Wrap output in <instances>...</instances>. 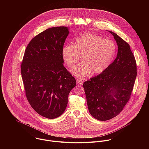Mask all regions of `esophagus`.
I'll return each mask as SVG.
<instances>
[{"mask_svg": "<svg viewBox=\"0 0 149 149\" xmlns=\"http://www.w3.org/2000/svg\"><path fill=\"white\" fill-rule=\"evenodd\" d=\"M77 83L79 85H82L83 84V80L81 79H77Z\"/></svg>", "mask_w": 149, "mask_h": 149, "instance_id": "obj_1", "label": "esophagus"}]
</instances>
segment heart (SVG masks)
<instances>
[{"instance_id": "1", "label": "heart", "mask_w": 149, "mask_h": 149, "mask_svg": "<svg viewBox=\"0 0 149 149\" xmlns=\"http://www.w3.org/2000/svg\"><path fill=\"white\" fill-rule=\"evenodd\" d=\"M116 52L115 43L93 33L84 34L77 37L72 45H66L62 49V57L66 64L72 68L81 55L84 63L71 70L77 77H86L93 72H103L114 59Z\"/></svg>"}]
</instances>
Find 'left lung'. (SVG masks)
<instances>
[{"label":"left lung","instance_id":"8db88e82","mask_svg":"<svg viewBox=\"0 0 149 149\" xmlns=\"http://www.w3.org/2000/svg\"><path fill=\"white\" fill-rule=\"evenodd\" d=\"M109 32L118 46L117 56L103 72L83 84L89 113L101 121L116 116L123 110L137 75L135 59L130 45L115 33Z\"/></svg>","mask_w":149,"mask_h":149}]
</instances>
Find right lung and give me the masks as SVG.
<instances>
[{
  "mask_svg": "<svg viewBox=\"0 0 149 149\" xmlns=\"http://www.w3.org/2000/svg\"><path fill=\"white\" fill-rule=\"evenodd\" d=\"M69 33L66 27L47 29L26 47L21 64L26 96L40 115L54 119L64 113L68 95L76 85L64 67L62 49Z\"/></svg>",
  "mask_w": 149,
  "mask_h": 149,
  "instance_id": "add662e5",
  "label": "right lung"
}]
</instances>
